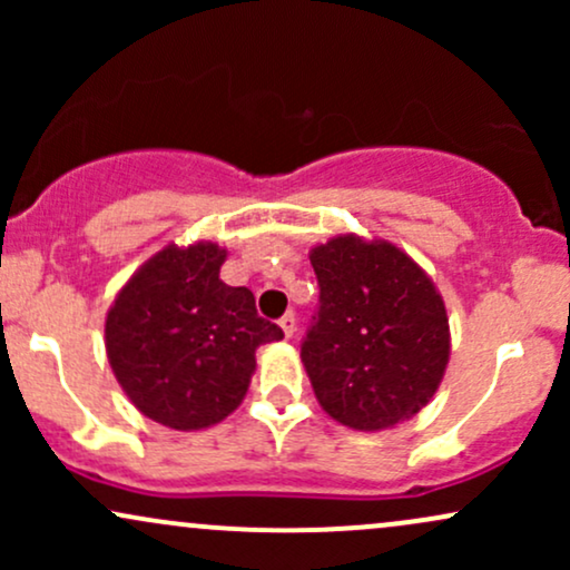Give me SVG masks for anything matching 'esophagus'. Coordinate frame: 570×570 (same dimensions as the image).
<instances>
[{
  "instance_id": "obj_1",
  "label": "esophagus",
  "mask_w": 570,
  "mask_h": 570,
  "mask_svg": "<svg viewBox=\"0 0 570 570\" xmlns=\"http://www.w3.org/2000/svg\"><path fill=\"white\" fill-rule=\"evenodd\" d=\"M278 326H281V330H284L286 337H292L294 332H297V318H294V313H286V316H281Z\"/></svg>"
}]
</instances>
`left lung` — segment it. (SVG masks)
Wrapping results in <instances>:
<instances>
[{
  "instance_id": "8db88e82",
  "label": "left lung",
  "mask_w": 570,
  "mask_h": 570,
  "mask_svg": "<svg viewBox=\"0 0 570 570\" xmlns=\"http://www.w3.org/2000/svg\"><path fill=\"white\" fill-rule=\"evenodd\" d=\"M318 313L299 351L330 417L383 431L417 415L450 358L444 299L407 252L383 238L335 235L311 248Z\"/></svg>"
}]
</instances>
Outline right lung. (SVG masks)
Instances as JSON below:
<instances>
[{
    "label": "right lung",
    "mask_w": 570,
    "mask_h": 570,
    "mask_svg": "<svg viewBox=\"0 0 570 570\" xmlns=\"http://www.w3.org/2000/svg\"><path fill=\"white\" fill-rule=\"evenodd\" d=\"M227 248L168 244L117 292L104 324L117 383L141 415L176 431L225 421L244 402L263 343L284 337L246 286H227Z\"/></svg>",
    "instance_id": "add662e5"
}]
</instances>
